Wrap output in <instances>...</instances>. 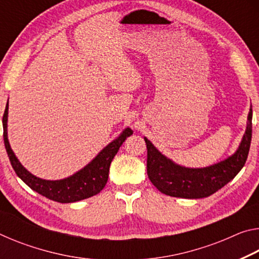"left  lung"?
<instances>
[{"mask_svg":"<svg viewBox=\"0 0 259 259\" xmlns=\"http://www.w3.org/2000/svg\"><path fill=\"white\" fill-rule=\"evenodd\" d=\"M252 134V109L248 114L247 129L238 150L224 161L205 168H185L176 164L145 139L147 147V175L163 194L184 199H201L213 194L231 182L247 161Z\"/></svg>","mask_w":259,"mask_h":259,"instance_id":"obj_1","label":"left lung"}]
</instances>
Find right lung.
Here are the masks:
<instances>
[{"mask_svg": "<svg viewBox=\"0 0 259 259\" xmlns=\"http://www.w3.org/2000/svg\"><path fill=\"white\" fill-rule=\"evenodd\" d=\"M8 109L9 105L7 104L2 121L3 139L12 168L16 171L17 176L33 191L60 203L76 202V201L84 200L98 194L106 185L109 165H111L114 156L126 137L134 134V131L130 128L124 129L119 137L109 143L106 147H104L89 164H87L84 168L74 174L73 176L60 179V181H46V179L34 176L27 169H25L16 157L14 151L11 150L8 139Z\"/></svg>", "mask_w": 259, "mask_h": 259, "instance_id": "obj_1", "label": "right lung"}]
</instances>
